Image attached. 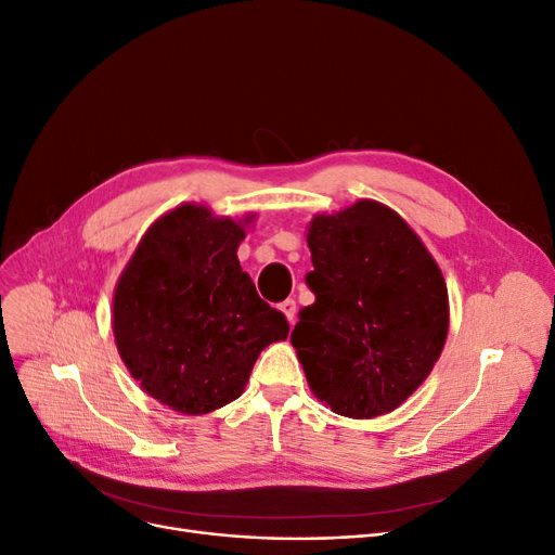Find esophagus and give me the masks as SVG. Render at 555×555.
<instances>
[{
	"label": "esophagus",
	"instance_id": "obj_1",
	"mask_svg": "<svg viewBox=\"0 0 555 555\" xmlns=\"http://www.w3.org/2000/svg\"><path fill=\"white\" fill-rule=\"evenodd\" d=\"M281 310H283V314L287 317V322L295 324V319H297V301H295V299H285V301L281 304Z\"/></svg>",
	"mask_w": 555,
	"mask_h": 555
}]
</instances>
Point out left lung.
<instances>
[{
    "label": "left lung",
    "mask_w": 555,
    "mask_h": 555,
    "mask_svg": "<svg viewBox=\"0 0 555 555\" xmlns=\"http://www.w3.org/2000/svg\"><path fill=\"white\" fill-rule=\"evenodd\" d=\"M306 241L314 304L299 312L293 346L308 387L339 416L393 412L431 373L448 339L441 268L387 204L358 199L317 214Z\"/></svg>",
    "instance_id": "1"
}]
</instances>
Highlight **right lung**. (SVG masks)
I'll list each match as a JSON object with an SVG mask.
<instances>
[{"mask_svg": "<svg viewBox=\"0 0 555 555\" xmlns=\"http://www.w3.org/2000/svg\"><path fill=\"white\" fill-rule=\"evenodd\" d=\"M251 220L184 202L149 227L116 281L119 356L172 412L202 416L236 400L262 348L289 333L241 268L236 251Z\"/></svg>", "mask_w": 555, "mask_h": 555, "instance_id": "right-lung-1", "label": "right lung"}]
</instances>
